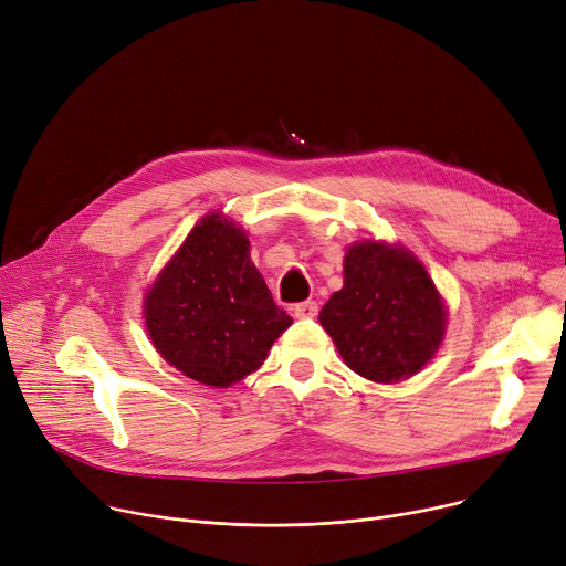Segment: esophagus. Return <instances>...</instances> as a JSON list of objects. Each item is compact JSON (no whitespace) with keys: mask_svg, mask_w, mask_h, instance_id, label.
Segmentation results:
<instances>
[{"mask_svg":"<svg viewBox=\"0 0 566 566\" xmlns=\"http://www.w3.org/2000/svg\"><path fill=\"white\" fill-rule=\"evenodd\" d=\"M292 311H294V317H298V319H313V317H317L319 306H317V301H303V303H296Z\"/></svg>","mask_w":566,"mask_h":566,"instance_id":"34e87169","label":"esophagus"}]
</instances>
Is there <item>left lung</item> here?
Returning <instances> with one entry per match:
<instances>
[{
    "label": "left lung",
    "instance_id": "8db88e82",
    "mask_svg": "<svg viewBox=\"0 0 566 566\" xmlns=\"http://www.w3.org/2000/svg\"><path fill=\"white\" fill-rule=\"evenodd\" d=\"M319 322L349 369L376 382H399L438 352L447 313L410 251L358 242L344 255V285L326 301Z\"/></svg>",
    "mask_w": 566,
    "mask_h": 566
}]
</instances>
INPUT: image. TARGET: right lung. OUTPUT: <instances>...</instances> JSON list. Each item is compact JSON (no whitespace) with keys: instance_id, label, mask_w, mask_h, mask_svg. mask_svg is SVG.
<instances>
[{"instance_id":"obj_1","label":"right lung","mask_w":566,"mask_h":566,"mask_svg":"<svg viewBox=\"0 0 566 566\" xmlns=\"http://www.w3.org/2000/svg\"><path fill=\"white\" fill-rule=\"evenodd\" d=\"M158 354L203 385L229 387L263 365L292 324L249 258L242 229L208 214L145 298Z\"/></svg>"}]
</instances>
